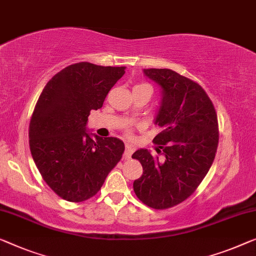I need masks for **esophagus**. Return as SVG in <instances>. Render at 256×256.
Returning <instances> with one entry per match:
<instances>
[{"mask_svg": "<svg viewBox=\"0 0 256 256\" xmlns=\"http://www.w3.org/2000/svg\"><path fill=\"white\" fill-rule=\"evenodd\" d=\"M134 150H136L134 146H132V144H125V154H124L125 158H131V155L133 154V152H134Z\"/></svg>", "mask_w": 256, "mask_h": 256, "instance_id": "obj_1", "label": "esophagus"}]
</instances>
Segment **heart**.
<instances>
[{"mask_svg":"<svg viewBox=\"0 0 256 256\" xmlns=\"http://www.w3.org/2000/svg\"><path fill=\"white\" fill-rule=\"evenodd\" d=\"M138 86H148V85H144V84H142V85H138Z\"/></svg>","mask_w":256,"mask_h":256,"instance_id":"1","label":"heart"}]
</instances>
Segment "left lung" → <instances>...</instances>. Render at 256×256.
Here are the masks:
<instances>
[{
	"mask_svg": "<svg viewBox=\"0 0 256 256\" xmlns=\"http://www.w3.org/2000/svg\"><path fill=\"white\" fill-rule=\"evenodd\" d=\"M144 74L162 90L155 118L162 131L152 141L163 158L144 148L132 155L144 169L133 190L148 207L166 209L188 199L208 174L218 146V122L198 82L170 68H144Z\"/></svg>",
	"mask_w": 256,
	"mask_h": 256,
	"instance_id": "left-lung-1",
	"label": "left lung"
}]
</instances>
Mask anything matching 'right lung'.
<instances>
[{
  "instance_id": "add662e5",
  "label": "right lung",
  "mask_w": 256,
  "mask_h": 256,
  "mask_svg": "<svg viewBox=\"0 0 256 256\" xmlns=\"http://www.w3.org/2000/svg\"><path fill=\"white\" fill-rule=\"evenodd\" d=\"M124 74L125 66L76 63L56 74L39 96L30 122V154L44 180L64 200L94 196L120 161L123 141L93 139L86 124Z\"/></svg>"
}]
</instances>
